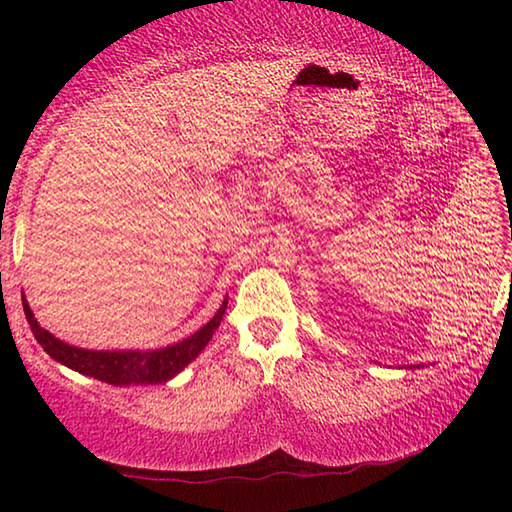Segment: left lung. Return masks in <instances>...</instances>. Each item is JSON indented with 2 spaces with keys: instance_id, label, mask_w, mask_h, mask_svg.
<instances>
[{
  "instance_id": "obj_1",
  "label": "left lung",
  "mask_w": 512,
  "mask_h": 512,
  "mask_svg": "<svg viewBox=\"0 0 512 512\" xmlns=\"http://www.w3.org/2000/svg\"><path fill=\"white\" fill-rule=\"evenodd\" d=\"M415 368H420V366H415Z\"/></svg>"
}]
</instances>
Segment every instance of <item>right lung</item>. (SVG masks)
Instances as JSON below:
<instances>
[{
	"instance_id": "add662e5",
	"label": "right lung",
	"mask_w": 512,
	"mask_h": 512,
	"mask_svg": "<svg viewBox=\"0 0 512 512\" xmlns=\"http://www.w3.org/2000/svg\"><path fill=\"white\" fill-rule=\"evenodd\" d=\"M22 305H24V314H27L33 336H36V341L42 345V350H45L51 359L63 363V366L72 368L76 372H81V375L106 381V384H112V386H133V384L137 386V384H164V381L176 377L180 370H185V366H189V363H192L198 354L205 350V345L210 343L212 334L219 329L225 307H228V300H223V305L212 316L210 323H205L198 332L160 350L76 348V345L60 341L54 334L47 332L45 327H40L24 296H22Z\"/></svg>"
}]
</instances>
